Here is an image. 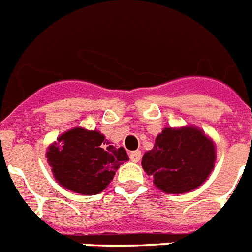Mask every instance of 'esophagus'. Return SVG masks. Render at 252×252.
<instances>
[{
    "instance_id": "1",
    "label": "esophagus",
    "mask_w": 252,
    "mask_h": 252,
    "mask_svg": "<svg viewBox=\"0 0 252 252\" xmlns=\"http://www.w3.org/2000/svg\"><path fill=\"white\" fill-rule=\"evenodd\" d=\"M130 159L134 163H139L141 159V152L140 150H135V152L130 153Z\"/></svg>"
}]
</instances>
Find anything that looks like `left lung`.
I'll use <instances>...</instances> for the list:
<instances>
[{"mask_svg": "<svg viewBox=\"0 0 252 252\" xmlns=\"http://www.w3.org/2000/svg\"><path fill=\"white\" fill-rule=\"evenodd\" d=\"M216 158L214 143L200 128L165 127L156 137L153 149L143 156L141 165L159 190L184 193L206 181Z\"/></svg>", "mask_w": 252, "mask_h": 252, "instance_id": "left-lung-1", "label": "left lung"}]
</instances>
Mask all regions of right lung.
Here are the masks:
<instances>
[{
	"instance_id": "right-lung-1",
	"label": "right lung",
	"mask_w": 252,
	"mask_h": 252,
	"mask_svg": "<svg viewBox=\"0 0 252 252\" xmlns=\"http://www.w3.org/2000/svg\"><path fill=\"white\" fill-rule=\"evenodd\" d=\"M128 160L124 148L109 145L99 131L75 127L49 145L47 162L62 188L80 195H95L104 190L116 171Z\"/></svg>"
}]
</instances>
